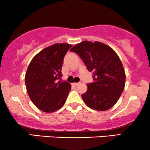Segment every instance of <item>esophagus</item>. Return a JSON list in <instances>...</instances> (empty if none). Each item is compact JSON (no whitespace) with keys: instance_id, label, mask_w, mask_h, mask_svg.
I'll use <instances>...</instances> for the list:
<instances>
[{"instance_id":"obj_1","label":"esophagus","mask_w":150,"mask_h":150,"mask_svg":"<svg viewBox=\"0 0 150 150\" xmlns=\"http://www.w3.org/2000/svg\"><path fill=\"white\" fill-rule=\"evenodd\" d=\"M78 85H79L78 83H72V85H74V86H78Z\"/></svg>"}]
</instances>
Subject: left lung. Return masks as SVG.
Segmentation results:
<instances>
[{
    "instance_id": "obj_1",
    "label": "left lung",
    "mask_w": 150,
    "mask_h": 150,
    "mask_svg": "<svg viewBox=\"0 0 150 150\" xmlns=\"http://www.w3.org/2000/svg\"><path fill=\"white\" fill-rule=\"evenodd\" d=\"M93 74V83L87 84L82 95L84 103L98 111L109 110L116 104L125 85V72L120 59L110 46L100 42L83 41L70 49Z\"/></svg>"
}]
</instances>
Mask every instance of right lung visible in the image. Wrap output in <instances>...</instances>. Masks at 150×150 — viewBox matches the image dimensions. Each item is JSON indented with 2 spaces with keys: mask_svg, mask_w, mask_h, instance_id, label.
Here are the masks:
<instances>
[{
  "mask_svg": "<svg viewBox=\"0 0 150 150\" xmlns=\"http://www.w3.org/2000/svg\"><path fill=\"white\" fill-rule=\"evenodd\" d=\"M72 45L56 43L41 50L30 62L25 77L31 101L45 112H53L65 104L71 85L59 80L63 58Z\"/></svg>",
  "mask_w": 150,
  "mask_h": 150,
  "instance_id": "add662e5",
  "label": "right lung"
}]
</instances>
